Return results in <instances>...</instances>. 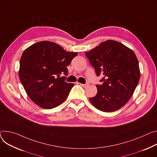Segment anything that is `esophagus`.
I'll return each mask as SVG.
<instances>
[{
	"label": "esophagus",
	"mask_w": 157,
	"mask_h": 157,
	"mask_svg": "<svg viewBox=\"0 0 157 157\" xmlns=\"http://www.w3.org/2000/svg\"><path fill=\"white\" fill-rule=\"evenodd\" d=\"M81 86H82V87H84V88H85V87H86V86H88V82H86V83H85V84H80Z\"/></svg>",
	"instance_id": "obj_1"
}]
</instances>
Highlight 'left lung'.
Wrapping results in <instances>:
<instances>
[{
  "instance_id": "1",
  "label": "left lung",
  "mask_w": 157,
  "mask_h": 157,
  "mask_svg": "<svg viewBox=\"0 0 157 157\" xmlns=\"http://www.w3.org/2000/svg\"><path fill=\"white\" fill-rule=\"evenodd\" d=\"M97 76V94L90 101L98 109L115 111L132 96L140 78L139 63L135 52L119 42L108 40L85 52Z\"/></svg>"
}]
</instances>
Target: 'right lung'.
Instances as JSON below:
<instances>
[{"instance_id": "add662e5", "label": "right lung", "mask_w": 157, "mask_h": 157, "mask_svg": "<svg viewBox=\"0 0 157 157\" xmlns=\"http://www.w3.org/2000/svg\"><path fill=\"white\" fill-rule=\"evenodd\" d=\"M77 54L49 41L37 42L24 51L19 76L34 103L51 109L66 100L74 86L65 81L68 75L67 66Z\"/></svg>"}]
</instances>
